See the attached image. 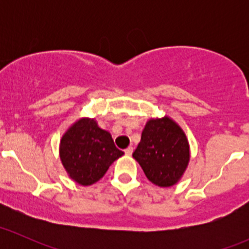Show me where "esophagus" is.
Segmentation results:
<instances>
[{
  "label": "esophagus",
  "instance_id": "34e87169",
  "mask_svg": "<svg viewBox=\"0 0 249 249\" xmlns=\"http://www.w3.org/2000/svg\"><path fill=\"white\" fill-rule=\"evenodd\" d=\"M124 152H125V154H126V155H131L132 152H134V148H132V147H127L126 149L124 150Z\"/></svg>",
  "mask_w": 249,
  "mask_h": 249
}]
</instances>
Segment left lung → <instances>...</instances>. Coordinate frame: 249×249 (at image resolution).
<instances>
[{"label":"left lung","instance_id":"left-lung-1","mask_svg":"<svg viewBox=\"0 0 249 249\" xmlns=\"http://www.w3.org/2000/svg\"><path fill=\"white\" fill-rule=\"evenodd\" d=\"M132 157L153 184L172 187L189 164V142L184 131L170 117L152 118L145 124Z\"/></svg>","mask_w":249,"mask_h":249}]
</instances>
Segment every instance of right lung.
I'll use <instances>...</instances> for the list:
<instances>
[{
  "label": "right lung",
  "instance_id": "add662e5",
  "mask_svg": "<svg viewBox=\"0 0 249 249\" xmlns=\"http://www.w3.org/2000/svg\"><path fill=\"white\" fill-rule=\"evenodd\" d=\"M123 154L109 132L90 118L77 120L60 141L62 165L70 177L80 185H91L101 179Z\"/></svg>",
  "mask_w": 249,
  "mask_h": 249
}]
</instances>
